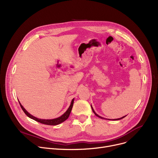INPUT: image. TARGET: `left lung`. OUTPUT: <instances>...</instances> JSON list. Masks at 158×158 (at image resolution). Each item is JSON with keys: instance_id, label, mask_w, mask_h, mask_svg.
I'll use <instances>...</instances> for the list:
<instances>
[{"instance_id": "8db88e82", "label": "left lung", "mask_w": 158, "mask_h": 158, "mask_svg": "<svg viewBox=\"0 0 158 158\" xmlns=\"http://www.w3.org/2000/svg\"><path fill=\"white\" fill-rule=\"evenodd\" d=\"M91 107H92V111H93V112L94 113V114L97 116V117H99V118H102V119H106V118H102V117H100V116H99V115H98L95 112V111H94V110L93 109V107L92 106H91ZM126 117V116H124V117H122V118H117V119H113V120H120V119H122V118H123L124 117Z\"/></svg>"}]
</instances>
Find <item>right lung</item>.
<instances>
[{"label":"right lung","instance_id":"1","mask_svg":"<svg viewBox=\"0 0 158 158\" xmlns=\"http://www.w3.org/2000/svg\"><path fill=\"white\" fill-rule=\"evenodd\" d=\"M73 101H74V98L72 99V101L71 102V104H70V106H69V109L67 110V111H66L63 115H61V117H58V118H54V119H51V120H45V119H40V118H38L35 117H34V116L31 115L29 113H28L26 110H25L24 107L22 106V105L20 104V102H19V104L20 105V107L22 109V110L23 111V112L25 113V114H26L28 117L33 119L34 120L36 121V122H38L41 123H43V124H45V125H49V126H56V125H58V124H60L62 122H63L64 121H65L66 119H67L69 117V115L70 114V112L72 111V107H73Z\"/></svg>","mask_w":158,"mask_h":158}]
</instances>
